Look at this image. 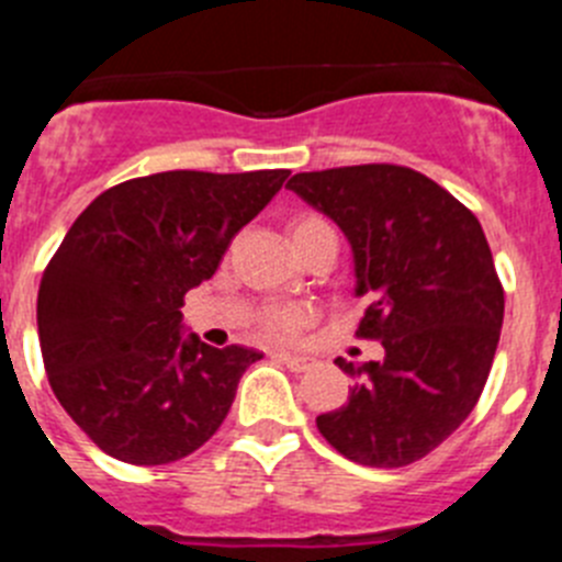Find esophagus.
Returning <instances> with one entry per match:
<instances>
[{
    "label": "esophagus",
    "instance_id": "obj_1",
    "mask_svg": "<svg viewBox=\"0 0 562 562\" xmlns=\"http://www.w3.org/2000/svg\"><path fill=\"white\" fill-rule=\"evenodd\" d=\"M276 357L284 362L290 371H310L312 366H315V357H310V355H292V351H281V355H276Z\"/></svg>",
    "mask_w": 562,
    "mask_h": 562
}]
</instances>
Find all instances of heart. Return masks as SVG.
I'll use <instances>...</instances> for the list:
<instances>
[{
  "instance_id": "heart-1",
  "label": "heart",
  "mask_w": 562,
  "mask_h": 562,
  "mask_svg": "<svg viewBox=\"0 0 562 562\" xmlns=\"http://www.w3.org/2000/svg\"><path fill=\"white\" fill-rule=\"evenodd\" d=\"M324 227L329 225H326L321 216H297V220H292L290 225L292 241L306 236V233L324 231ZM306 321H310V312L306 310H297V306H281V310H270L265 315V331L270 337H276V340H290L292 335H297V331L304 329Z\"/></svg>"
}]
</instances>
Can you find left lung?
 <instances>
[{
  "label": "left lung",
  "instance_id": "1",
  "mask_svg": "<svg viewBox=\"0 0 562 562\" xmlns=\"http://www.w3.org/2000/svg\"><path fill=\"white\" fill-rule=\"evenodd\" d=\"M349 238L357 337L385 357L357 366L349 402L317 430L357 464L405 467L439 448L475 408L504 324V290L479 220L405 166H346L286 182Z\"/></svg>",
  "mask_w": 562,
  "mask_h": 562
}]
</instances>
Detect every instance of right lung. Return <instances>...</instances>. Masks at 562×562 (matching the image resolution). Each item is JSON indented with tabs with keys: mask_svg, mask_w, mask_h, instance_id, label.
<instances>
[{
	"mask_svg": "<svg viewBox=\"0 0 562 562\" xmlns=\"http://www.w3.org/2000/svg\"><path fill=\"white\" fill-rule=\"evenodd\" d=\"M290 171H162L121 182L72 222L38 286V342L53 394L103 453L171 464L225 422L261 360L186 335L182 297Z\"/></svg>",
	"mask_w": 562,
	"mask_h": 562,
	"instance_id": "add662e5",
	"label": "right lung"
}]
</instances>
